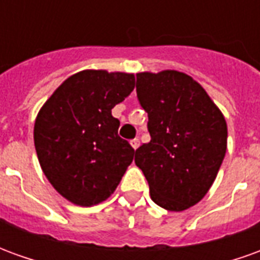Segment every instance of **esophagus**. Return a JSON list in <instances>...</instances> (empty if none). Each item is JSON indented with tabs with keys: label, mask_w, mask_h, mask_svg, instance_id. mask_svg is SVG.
Masks as SVG:
<instances>
[{
	"label": "esophagus",
	"mask_w": 260,
	"mask_h": 260,
	"mask_svg": "<svg viewBox=\"0 0 260 260\" xmlns=\"http://www.w3.org/2000/svg\"><path fill=\"white\" fill-rule=\"evenodd\" d=\"M139 145H141V142H139V139H132V141H131V146L134 147V149H138V147H139Z\"/></svg>",
	"instance_id": "1"
}]
</instances>
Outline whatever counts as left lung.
Instances as JSON below:
<instances>
[{"label":"left lung","mask_w":260,"mask_h":260,"mask_svg":"<svg viewBox=\"0 0 260 260\" xmlns=\"http://www.w3.org/2000/svg\"><path fill=\"white\" fill-rule=\"evenodd\" d=\"M150 142L136 149L152 201L170 212L196 205L217 177L227 150V124L206 90L178 71L136 74Z\"/></svg>","instance_id":"1"}]
</instances>
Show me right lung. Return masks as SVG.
Segmentation results:
<instances>
[{
    "label": "right lung",
    "mask_w": 260,
    "mask_h": 260,
    "mask_svg": "<svg viewBox=\"0 0 260 260\" xmlns=\"http://www.w3.org/2000/svg\"><path fill=\"white\" fill-rule=\"evenodd\" d=\"M135 87V75L85 69L64 80L35 122L39 163L54 189L79 206L111 196L135 150L118 136L111 110Z\"/></svg>",
    "instance_id": "obj_1"
}]
</instances>
